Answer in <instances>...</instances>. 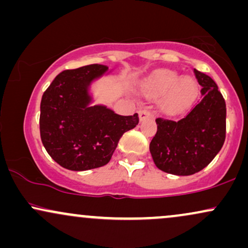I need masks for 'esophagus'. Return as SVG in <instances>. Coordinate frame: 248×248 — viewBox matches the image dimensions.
<instances>
[{
    "label": "esophagus",
    "mask_w": 248,
    "mask_h": 248,
    "mask_svg": "<svg viewBox=\"0 0 248 248\" xmlns=\"http://www.w3.org/2000/svg\"><path fill=\"white\" fill-rule=\"evenodd\" d=\"M153 114L147 109H141L139 112V118H140V121H143L146 118H152Z\"/></svg>",
    "instance_id": "esophagus-1"
}]
</instances>
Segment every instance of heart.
Segmentation results:
<instances>
[{
  "label": "heart",
  "instance_id": "obj_1",
  "mask_svg": "<svg viewBox=\"0 0 248 248\" xmlns=\"http://www.w3.org/2000/svg\"><path fill=\"white\" fill-rule=\"evenodd\" d=\"M197 86L191 77H179L171 70H157L146 80V92L161 98V107L168 114H176L187 108L196 95Z\"/></svg>",
  "mask_w": 248,
  "mask_h": 248
}]
</instances>
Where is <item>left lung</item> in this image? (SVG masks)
<instances>
[{
    "mask_svg": "<svg viewBox=\"0 0 248 248\" xmlns=\"http://www.w3.org/2000/svg\"><path fill=\"white\" fill-rule=\"evenodd\" d=\"M202 100L181 120L156 119L150 142L154 163L162 171L189 176L201 171L220 152L226 134V105L211 77L193 70Z\"/></svg>",
    "mask_w": 248,
    "mask_h": 248,
    "instance_id": "8db88e82",
    "label": "left lung"
}]
</instances>
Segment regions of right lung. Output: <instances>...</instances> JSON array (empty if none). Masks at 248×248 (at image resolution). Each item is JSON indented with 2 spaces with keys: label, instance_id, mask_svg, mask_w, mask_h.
Masks as SVG:
<instances>
[{
  "label": "right lung",
  "instance_id": "right-lung-1",
  "mask_svg": "<svg viewBox=\"0 0 248 248\" xmlns=\"http://www.w3.org/2000/svg\"><path fill=\"white\" fill-rule=\"evenodd\" d=\"M109 73L99 64L62 71L42 96L43 146L65 169L84 171L107 164L124 133L139 124L138 113L124 116L105 105H93L91 86Z\"/></svg>",
  "mask_w": 248,
  "mask_h": 248
}]
</instances>
